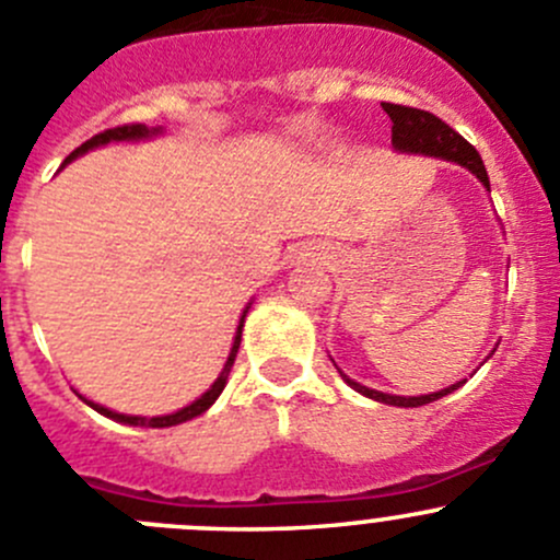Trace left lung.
Wrapping results in <instances>:
<instances>
[{"label": "left lung", "instance_id": "1", "mask_svg": "<svg viewBox=\"0 0 560 560\" xmlns=\"http://www.w3.org/2000/svg\"><path fill=\"white\" fill-rule=\"evenodd\" d=\"M382 107H385L389 121H393V149L398 151V154L436 156V160L453 162V165L466 167L468 173L477 175L479 184L485 186V191H490V178H488V171H485V165H482V156H479L477 149H474L468 140H463L460 135H457L455 129L450 127V124H444L442 118L433 116V113L417 110V107L393 105V103H382ZM495 347H499V343H495ZM493 352H495V349H493ZM493 352H490L485 360L493 358ZM332 365H336V363H332ZM336 369H338V365H336ZM338 374H341V380L347 382L349 387L358 389V393L365 395V398L380 400V404H387V406H400V409H415V406L433 404V400L444 398V395L455 393L457 387L466 385V380H460V382H455V385L439 389V393L389 395V393H382V389H371V387L360 385V382L349 380V376L343 374L341 369H338Z\"/></svg>", "mask_w": 560, "mask_h": 560}]
</instances>
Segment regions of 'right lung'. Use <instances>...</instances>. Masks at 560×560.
<instances>
[{"instance_id": "add662e5", "label": "right lung", "mask_w": 560, "mask_h": 560, "mask_svg": "<svg viewBox=\"0 0 560 560\" xmlns=\"http://www.w3.org/2000/svg\"><path fill=\"white\" fill-rule=\"evenodd\" d=\"M156 135H162V127H145V124H124V127H113V129H105V132L94 135L92 140H86L83 145H78L75 151H72L70 156L65 160V165H70L72 160H78V156L89 154L92 149H100V145H107V143H138V140H151L156 138ZM61 165V167H65ZM248 308H252V303H246L244 314H241V322H238V330H235V338H233V349H230L228 354V363H224L222 374L217 376V382H213L211 387L206 389V393L200 395V398L191 400L189 406H184V409L178 411H171V415H160V417H140V415H121V411H113L107 409L103 404H94V400L83 398L81 393V400L86 406H92L94 411H100L103 417H110V420L116 422H124V425H140V428H171V425H180V422L186 420H195V417L206 415L208 409H211L213 404H217V398L222 395L224 385H228V376H230V369H233L235 363V354H238V347H241V332H244V322H246V314Z\"/></svg>"}]
</instances>
